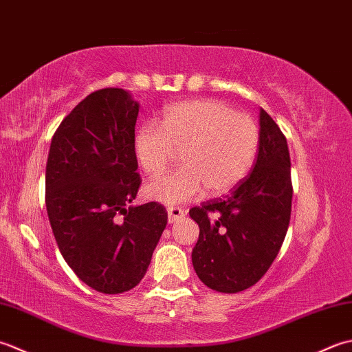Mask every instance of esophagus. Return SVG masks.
<instances>
[{
    "instance_id": "obj_1",
    "label": "esophagus",
    "mask_w": 352,
    "mask_h": 352,
    "mask_svg": "<svg viewBox=\"0 0 352 352\" xmlns=\"http://www.w3.org/2000/svg\"><path fill=\"white\" fill-rule=\"evenodd\" d=\"M167 214H168V223H173V221L182 219L185 216V211L179 206H168Z\"/></svg>"
}]
</instances>
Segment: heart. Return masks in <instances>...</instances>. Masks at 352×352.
Here are the masks:
<instances>
[{"label": "heart", "instance_id": "heart-1", "mask_svg": "<svg viewBox=\"0 0 352 352\" xmlns=\"http://www.w3.org/2000/svg\"><path fill=\"white\" fill-rule=\"evenodd\" d=\"M260 146L255 121L219 100H192L168 106L161 126L146 123L135 133L133 150L148 176H160L181 150L184 166L147 186L148 196L173 205L206 188L225 195L252 168Z\"/></svg>", "mask_w": 352, "mask_h": 352}]
</instances>
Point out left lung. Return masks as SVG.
Wrapping results in <instances>:
<instances>
[{
	"mask_svg": "<svg viewBox=\"0 0 352 352\" xmlns=\"http://www.w3.org/2000/svg\"><path fill=\"white\" fill-rule=\"evenodd\" d=\"M290 153L281 129L260 109V146L252 173L229 196L190 210L200 228L191 260L210 289L243 292L269 270L283 246L292 212Z\"/></svg>",
	"mask_w": 352,
	"mask_h": 352,
	"instance_id": "1",
	"label": "left lung"
}]
</instances>
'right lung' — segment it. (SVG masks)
<instances>
[{
  "label": "right lung",
  "mask_w": 352,
  "mask_h": 352,
  "mask_svg": "<svg viewBox=\"0 0 352 352\" xmlns=\"http://www.w3.org/2000/svg\"><path fill=\"white\" fill-rule=\"evenodd\" d=\"M138 111L124 89L92 92L57 127L47 161L45 205L57 246L78 279L106 295L140 284L167 226L161 204L131 205L141 184Z\"/></svg>",
  "instance_id": "1"
}]
</instances>
